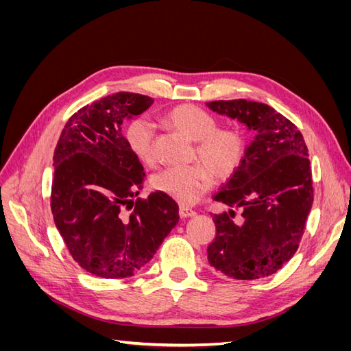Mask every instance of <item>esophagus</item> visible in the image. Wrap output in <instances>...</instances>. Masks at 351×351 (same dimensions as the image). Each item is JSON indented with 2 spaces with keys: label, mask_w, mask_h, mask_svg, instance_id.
I'll use <instances>...</instances> for the list:
<instances>
[{
  "label": "esophagus",
  "mask_w": 351,
  "mask_h": 351,
  "mask_svg": "<svg viewBox=\"0 0 351 351\" xmlns=\"http://www.w3.org/2000/svg\"><path fill=\"white\" fill-rule=\"evenodd\" d=\"M178 215H180V218H190V217H195V215H196V212H195V210H192V209L186 208V206H180V209H178Z\"/></svg>",
  "instance_id": "34e87169"
}]
</instances>
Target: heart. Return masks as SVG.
<instances>
[{
    "label": "heart",
    "mask_w": 351,
    "mask_h": 351,
    "mask_svg": "<svg viewBox=\"0 0 351 351\" xmlns=\"http://www.w3.org/2000/svg\"><path fill=\"white\" fill-rule=\"evenodd\" d=\"M165 121L190 141L196 142L195 156L202 162L168 167L152 178V186L178 200L192 205L217 180H226L237 171L244 154L246 137L239 129H217V120L196 105H178L165 114ZM125 142L143 164H154V127L146 119H134L125 127Z\"/></svg>",
    "instance_id": "b5f03b06"
}]
</instances>
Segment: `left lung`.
Instances as JSON below:
<instances>
[{
  "label": "left lung",
  "instance_id": "1",
  "mask_svg": "<svg viewBox=\"0 0 351 351\" xmlns=\"http://www.w3.org/2000/svg\"><path fill=\"white\" fill-rule=\"evenodd\" d=\"M254 133L237 171L214 200L241 209L214 215L215 239L208 246L210 267L236 280L269 277L289 262L303 237L313 204L309 154L297 127L262 102H208Z\"/></svg>",
  "mask_w": 351,
  "mask_h": 351
}]
</instances>
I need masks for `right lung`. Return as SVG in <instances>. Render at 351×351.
Returning a JSON list of instances; mask_svg holds the SVG:
<instances>
[{"mask_svg":"<svg viewBox=\"0 0 351 351\" xmlns=\"http://www.w3.org/2000/svg\"><path fill=\"white\" fill-rule=\"evenodd\" d=\"M152 102L119 92L86 105L67 121L52 158L56 226L71 258L101 278L139 272L178 222L177 204L162 192L133 200L145 173L121 127Z\"/></svg>","mask_w":351,"mask_h":351,"instance_id":"1","label":"right lung"}]
</instances>
